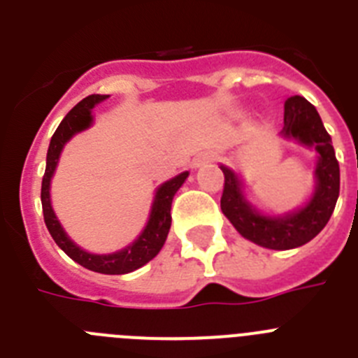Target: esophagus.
<instances>
[{"label":"esophagus","instance_id":"34e87169","mask_svg":"<svg viewBox=\"0 0 358 358\" xmlns=\"http://www.w3.org/2000/svg\"><path fill=\"white\" fill-rule=\"evenodd\" d=\"M215 159V154H202L195 159V166H199L201 163H206V161H213Z\"/></svg>","mask_w":358,"mask_h":358}]
</instances>
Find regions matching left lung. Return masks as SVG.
I'll list each match as a JSON object with an SVG mask.
<instances>
[{
	"instance_id": "8db88e82",
	"label": "left lung",
	"mask_w": 358,
	"mask_h": 358,
	"mask_svg": "<svg viewBox=\"0 0 358 358\" xmlns=\"http://www.w3.org/2000/svg\"><path fill=\"white\" fill-rule=\"evenodd\" d=\"M283 134L296 138L308 147H315L319 152L315 169L317 188L303 210L285 217L260 215L243 199L238 177L226 166H220L224 172V192L220 197L222 213L243 238L278 251L299 248L317 236L334 213L341 188L339 161L335 157L331 138L315 107L306 98L299 94L287 98Z\"/></svg>"
}]
</instances>
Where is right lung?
Segmentation results:
<instances>
[{
  "mask_svg": "<svg viewBox=\"0 0 358 358\" xmlns=\"http://www.w3.org/2000/svg\"><path fill=\"white\" fill-rule=\"evenodd\" d=\"M107 96L109 94H90V96H85L84 100H80L77 106L69 110L61 122V125L57 127L55 134L52 136V141H50L48 156H46V170H44L43 186H41V202H43L44 222H46L50 235H52L57 245L71 260L80 264L82 267L94 271V273L127 274L148 264L163 248L166 235H169L170 224H172V213H170V210H172V199L177 189L181 188L186 177H188V172L179 173L177 177H173V179L159 186L156 199H154V204H152L147 227L140 235V238L136 240L134 243H131L129 248L122 249L118 252H113V255H91V252H85L84 249L75 245L68 238V235L64 233V229L61 227V224H59L52 210V204H50V181H52L53 170H55L57 161H59V156H61V150L66 141L73 134H77V132L90 127L91 120H93L91 118V109L94 107V103L102 102Z\"/></svg>",
  "mask_w": 358,
  "mask_h": 358,
  "instance_id": "add662e5",
  "label": "right lung"
}]
</instances>
